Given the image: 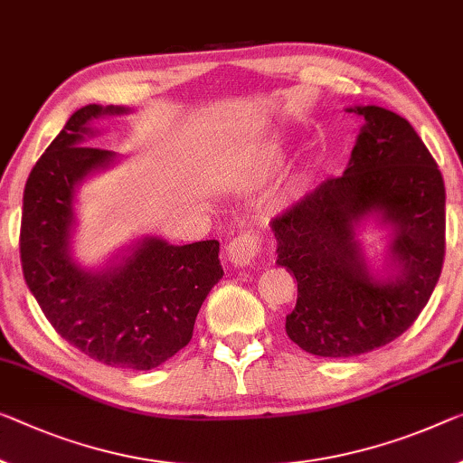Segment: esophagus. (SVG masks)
<instances>
[{"mask_svg": "<svg viewBox=\"0 0 463 463\" xmlns=\"http://www.w3.org/2000/svg\"><path fill=\"white\" fill-rule=\"evenodd\" d=\"M260 248H259V238L254 233H240L238 238H233L227 246L225 256L227 262L233 269H244L254 265V260L259 259Z\"/></svg>", "mask_w": 463, "mask_h": 463, "instance_id": "34e87169", "label": "esophagus"}]
</instances>
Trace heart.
<instances>
[{"mask_svg": "<svg viewBox=\"0 0 463 463\" xmlns=\"http://www.w3.org/2000/svg\"><path fill=\"white\" fill-rule=\"evenodd\" d=\"M283 159V153L279 151V148H269V151L260 153L259 157H256L250 165L241 167L238 172V188L240 190H250V188H256L259 184L265 180V177L275 172L277 165H279Z\"/></svg>", "mask_w": 463, "mask_h": 463, "instance_id": "heart-1", "label": "heart"}]
</instances>
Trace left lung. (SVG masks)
Returning a JSON list of instances; mask_svg holds the SVG:
<instances>
[{
  "instance_id": "obj_1",
  "label": "left lung",
  "mask_w": 463,
  "mask_h": 463,
  "mask_svg": "<svg viewBox=\"0 0 463 463\" xmlns=\"http://www.w3.org/2000/svg\"><path fill=\"white\" fill-rule=\"evenodd\" d=\"M364 119L344 175L271 222L277 262L298 281L288 337L321 358H352L408 331L445 256V184L410 122L379 105ZM386 236L371 257L361 233Z\"/></svg>"
}]
</instances>
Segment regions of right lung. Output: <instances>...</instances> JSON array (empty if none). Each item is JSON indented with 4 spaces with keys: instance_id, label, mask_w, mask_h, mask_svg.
<instances>
[{
    "instance_id": "obj_1",
    "label": "right lung",
    "mask_w": 463,
    "mask_h": 463,
    "mask_svg": "<svg viewBox=\"0 0 463 463\" xmlns=\"http://www.w3.org/2000/svg\"><path fill=\"white\" fill-rule=\"evenodd\" d=\"M130 111L90 103L70 116L26 180L20 259L28 289L70 345L101 364L151 371L188 345L223 267L217 240L175 246L148 233L101 267L76 259L78 190L122 159L87 146L95 122Z\"/></svg>"
}]
</instances>
